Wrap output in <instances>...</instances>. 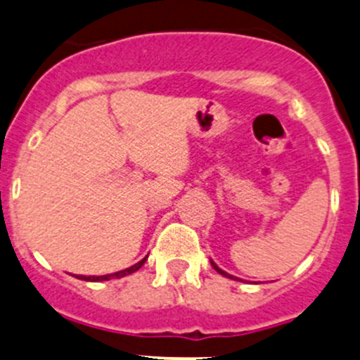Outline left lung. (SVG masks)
Returning <instances> with one entry per match:
<instances>
[{
  "instance_id": "8db88e82",
  "label": "left lung",
  "mask_w": 360,
  "mask_h": 360,
  "mask_svg": "<svg viewBox=\"0 0 360 360\" xmlns=\"http://www.w3.org/2000/svg\"><path fill=\"white\" fill-rule=\"evenodd\" d=\"M211 265H212V267H214V271H218V273H219V274H221V276H226V278H232V280H237V278H233V276H232V274H226V273H225V271H221V269H219V267H218V265H216V264H214V262H212V260H211Z\"/></svg>"
}]
</instances>
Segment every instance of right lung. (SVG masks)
<instances>
[{"label": "right lung", "instance_id": "obj_1", "mask_svg": "<svg viewBox=\"0 0 360 360\" xmlns=\"http://www.w3.org/2000/svg\"><path fill=\"white\" fill-rule=\"evenodd\" d=\"M146 260H148V257L142 258L141 262H137V264L131 265V267L124 269V271H120V273L105 274V276H77V278H79V280H84V281H107V280H110V278H123V276H127V274H131V273H135V271H139V269L144 265Z\"/></svg>", "mask_w": 360, "mask_h": 360}]
</instances>
